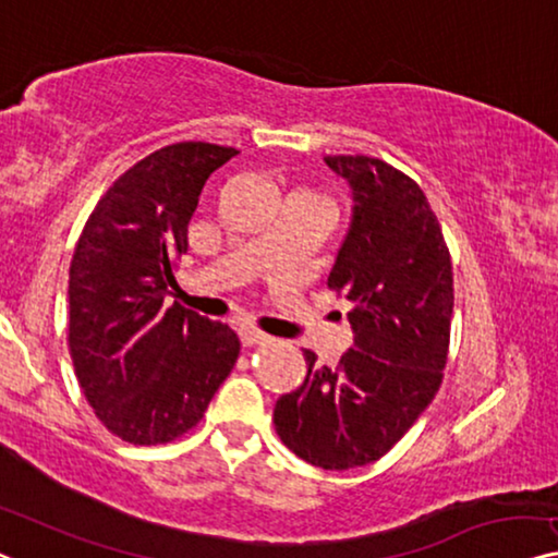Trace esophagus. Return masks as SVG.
<instances>
[{
    "label": "esophagus",
    "mask_w": 558,
    "mask_h": 558,
    "mask_svg": "<svg viewBox=\"0 0 558 558\" xmlns=\"http://www.w3.org/2000/svg\"><path fill=\"white\" fill-rule=\"evenodd\" d=\"M240 340H243V345H263V343H268V336H265V332H260V330H253V328H243L240 330Z\"/></svg>",
    "instance_id": "34e87169"
}]
</instances>
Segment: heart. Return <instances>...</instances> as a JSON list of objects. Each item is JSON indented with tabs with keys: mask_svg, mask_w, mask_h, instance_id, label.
<instances>
[{
	"mask_svg": "<svg viewBox=\"0 0 558 558\" xmlns=\"http://www.w3.org/2000/svg\"><path fill=\"white\" fill-rule=\"evenodd\" d=\"M315 199H318V197H315ZM320 203H323V199H320ZM323 205H326V203H323ZM328 207V205H326Z\"/></svg>",
	"mask_w": 558,
	"mask_h": 558,
	"instance_id": "1",
	"label": "heart"
}]
</instances>
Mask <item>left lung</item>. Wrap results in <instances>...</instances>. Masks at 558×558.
Segmentation results:
<instances>
[{
	"instance_id": "1",
	"label": "left lung",
	"mask_w": 558,
	"mask_h": 558,
	"mask_svg": "<svg viewBox=\"0 0 558 558\" xmlns=\"http://www.w3.org/2000/svg\"><path fill=\"white\" fill-rule=\"evenodd\" d=\"M353 187V222L328 276L355 345L336 368L305 353L307 376L276 403V430L303 461L345 471L386 456L438 393L453 315L451 253L409 174L378 157L330 155Z\"/></svg>"
}]
</instances>
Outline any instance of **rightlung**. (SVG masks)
I'll return each instance as SVG.
<instances>
[{"label":"right lung","instance_id":"obj_1","mask_svg":"<svg viewBox=\"0 0 558 558\" xmlns=\"http://www.w3.org/2000/svg\"><path fill=\"white\" fill-rule=\"evenodd\" d=\"M235 147L174 143L99 197L70 265L66 343L80 388L112 436L157 446L185 436L230 376L240 340L226 323L165 307L187 226Z\"/></svg>","mask_w":558,"mask_h":558}]
</instances>
